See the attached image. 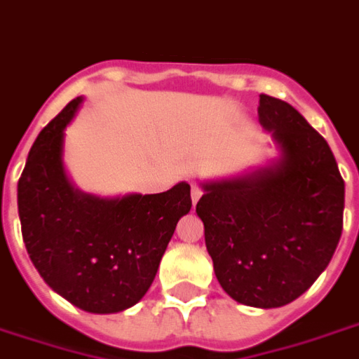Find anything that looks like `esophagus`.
I'll return each mask as SVG.
<instances>
[{
  "label": "esophagus",
  "instance_id": "esophagus-1",
  "mask_svg": "<svg viewBox=\"0 0 359 359\" xmlns=\"http://www.w3.org/2000/svg\"><path fill=\"white\" fill-rule=\"evenodd\" d=\"M201 194H203V190H201L198 184H192V192H190V196H192V203H198V200L201 198Z\"/></svg>",
  "mask_w": 359,
  "mask_h": 359
}]
</instances>
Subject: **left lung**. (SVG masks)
Returning <instances> with one entry per match:
<instances>
[{"label": "left lung", "instance_id": "1", "mask_svg": "<svg viewBox=\"0 0 359 359\" xmlns=\"http://www.w3.org/2000/svg\"><path fill=\"white\" fill-rule=\"evenodd\" d=\"M259 121L280 158L203 182L196 213L220 287L247 306L278 308L308 291L335 253L344 180L325 139L293 106L261 95Z\"/></svg>", "mask_w": 359, "mask_h": 359}]
</instances>
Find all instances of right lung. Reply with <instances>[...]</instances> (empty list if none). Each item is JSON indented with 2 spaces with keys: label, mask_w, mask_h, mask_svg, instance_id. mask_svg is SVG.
<instances>
[{
  "label": "right lung",
  "mask_w": 359,
  "mask_h": 359,
  "mask_svg": "<svg viewBox=\"0 0 359 359\" xmlns=\"http://www.w3.org/2000/svg\"><path fill=\"white\" fill-rule=\"evenodd\" d=\"M81 102V97L68 102L32 146L18 180V217L26 251L45 283L85 312L114 314L150 289L192 198L188 182L123 198H98L74 187L62 148Z\"/></svg>",
  "instance_id": "1"
}]
</instances>
